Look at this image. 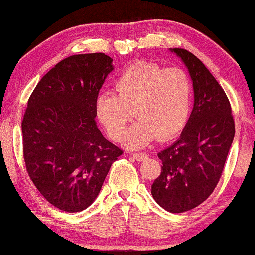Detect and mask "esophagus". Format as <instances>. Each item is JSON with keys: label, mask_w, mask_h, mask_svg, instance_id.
Listing matches in <instances>:
<instances>
[{"label": "esophagus", "mask_w": 255, "mask_h": 255, "mask_svg": "<svg viewBox=\"0 0 255 255\" xmlns=\"http://www.w3.org/2000/svg\"><path fill=\"white\" fill-rule=\"evenodd\" d=\"M132 156L137 160V161H145V160H147L148 155L146 154V153L141 152V153H132Z\"/></svg>", "instance_id": "1"}]
</instances>
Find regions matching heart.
I'll list each match as a JSON object with an SVG mask.
<instances>
[{
    "mask_svg": "<svg viewBox=\"0 0 255 255\" xmlns=\"http://www.w3.org/2000/svg\"><path fill=\"white\" fill-rule=\"evenodd\" d=\"M114 88L116 94L96 97V116L108 135L120 140L134 110L139 118L124 137L128 147H141L156 137L167 140L187 124L193 83L183 69L137 61L118 75Z\"/></svg>",
    "mask_w": 255,
    "mask_h": 255,
    "instance_id": "heart-1",
    "label": "heart"
}]
</instances>
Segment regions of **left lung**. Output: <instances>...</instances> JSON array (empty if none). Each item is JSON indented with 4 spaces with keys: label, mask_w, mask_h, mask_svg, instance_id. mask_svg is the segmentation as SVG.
<instances>
[{
    "label": "left lung",
    "mask_w": 255,
    "mask_h": 255,
    "mask_svg": "<svg viewBox=\"0 0 255 255\" xmlns=\"http://www.w3.org/2000/svg\"><path fill=\"white\" fill-rule=\"evenodd\" d=\"M172 51L189 69L195 103L181 138L158 153L162 166L152 195L165 210L180 214L215 190L235 137V120L224 89L203 62L184 48Z\"/></svg>",
    "instance_id": "8db88e82"
}]
</instances>
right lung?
Instances as JSON below:
<instances>
[{
    "label": "right lung",
    "mask_w": 255,
    "mask_h": 255,
    "mask_svg": "<svg viewBox=\"0 0 255 255\" xmlns=\"http://www.w3.org/2000/svg\"><path fill=\"white\" fill-rule=\"evenodd\" d=\"M113 59L104 53L74 54L48 71L27 101L22 121L26 172L55 208L85 210L99 195L123 149L97 128L95 101Z\"/></svg>",
    "instance_id": "add662e5"
}]
</instances>
